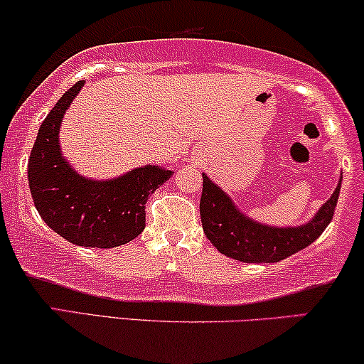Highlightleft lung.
Returning a JSON list of instances; mask_svg holds the SVG:
<instances>
[{
  "mask_svg": "<svg viewBox=\"0 0 364 364\" xmlns=\"http://www.w3.org/2000/svg\"><path fill=\"white\" fill-rule=\"evenodd\" d=\"M200 218L205 237L223 255L245 263H275L303 250L321 235L335 213L341 178L315 217L300 227L262 225L238 210L232 198L202 173Z\"/></svg>",
  "mask_w": 364,
  "mask_h": 364,
  "instance_id": "left-lung-1",
  "label": "left lung"
}]
</instances>
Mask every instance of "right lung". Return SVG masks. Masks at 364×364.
Masks as SVG:
<instances>
[{"label": "right lung", "mask_w": 364, "mask_h": 364, "mask_svg": "<svg viewBox=\"0 0 364 364\" xmlns=\"http://www.w3.org/2000/svg\"><path fill=\"white\" fill-rule=\"evenodd\" d=\"M84 81L64 92L39 127L28 161L33 202L48 227L81 247L112 248L131 242L146 227L151 193L172 171L144 166L111 181H91L74 171L59 147L64 112Z\"/></svg>", "instance_id": "right-lung-1"}]
</instances>
